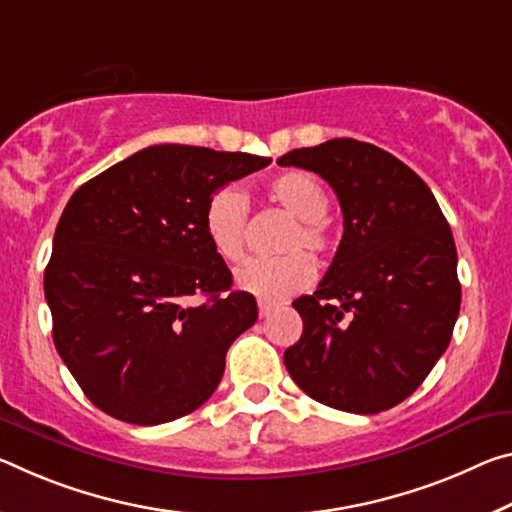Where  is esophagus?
<instances>
[{"mask_svg": "<svg viewBox=\"0 0 512 512\" xmlns=\"http://www.w3.org/2000/svg\"><path fill=\"white\" fill-rule=\"evenodd\" d=\"M257 305H259V316H262V319H266V316L275 310V303H269V300H259Z\"/></svg>", "mask_w": 512, "mask_h": 512, "instance_id": "1", "label": "esophagus"}]
</instances>
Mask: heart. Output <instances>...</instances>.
<instances>
[{"mask_svg":"<svg viewBox=\"0 0 512 512\" xmlns=\"http://www.w3.org/2000/svg\"><path fill=\"white\" fill-rule=\"evenodd\" d=\"M269 198L282 212L294 216L280 250L285 255L271 259H253L237 273L239 289L262 300H282L296 296L314 282V264L306 254L326 257L332 250V230L326 221L330 207L328 193L314 175L305 170H285L269 182ZM250 202L246 191L227 184L207 200L205 234L216 255L225 262H241L246 255V227ZM307 249L306 254L302 253Z\"/></svg>","mask_w":512,"mask_h":512,"instance_id":"obj_1","label":"heart"}]
</instances>
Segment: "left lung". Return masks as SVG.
<instances>
[{
  "instance_id": "8db88e82",
  "label": "left lung",
  "mask_w": 512,
  "mask_h": 512,
  "mask_svg": "<svg viewBox=\"0 0 512 512\" xmlns=\"http://www.w3.org/2000/svg\"><path fill=\"white\" fill-rule=\"evenodd\" d=\"M337 193L344 237L285 351L294 383L330 408L376 415L415 392L442 358L460 312L451 227L426 182L385 150L332 139L282 154Z\"/></svg>"
}]
</instances>
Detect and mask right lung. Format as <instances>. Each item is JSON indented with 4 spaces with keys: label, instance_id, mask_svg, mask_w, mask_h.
<instances>
[{
    "label": "right lung",
    "instance_id": "add662e5",
    "mask_svg": "<svg viewBox=\"0 0 512 512\" xmlns=\"http://www.w3.org/2000/svg\"><path fill=\"white\" fill-rule=\"evenodd\" d=\"M269 164L248 152L150 145L72 193L45 298L56 351L102 412L157 426L214 394L257 303L232 291L202 216L214 191Z\"/></svg>",
    "mask_w": 512,
    "mask_h": 512
}]
</instances>
